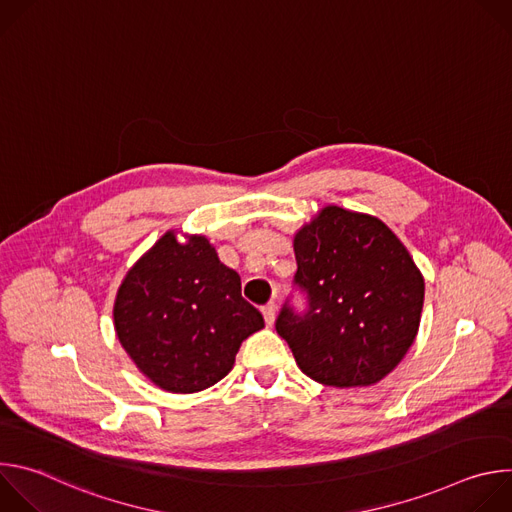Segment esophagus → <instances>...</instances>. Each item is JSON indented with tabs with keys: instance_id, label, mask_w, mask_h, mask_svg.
I'll return each instance as SVG.
<instances>
[{
	"instance_id": "34e87169",
	"label": "esophagus",
	"mask_w": 512,
	"mask_h": 512,
	"mask_svg": "<svg viewBox=\"0 0 512 512\" xmlns=\"http://www.w3.org/2000/svg\"><path fill=\"white\" fill-rule=\"evenodd\" d=\"M261 312H263L265 324H267V326H273V322H275V304H273V302L265 304V306L261 308Z\"/></svg>"
}]
</instances>
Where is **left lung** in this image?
I'll return each mask as SVG.
<instances>
[{
	"instance_id": "obj_1",
	"label": "left lung",
	"mask_w": 512,
	"mask_h": 512,
	"mask_svg": "<svg viewBox=\"0 0 512 512\" xmlns=\"http://www.w3.org/2000/svg\"><path fill=\"white\" fill-rule=\"evenodd\" d=\"M306 310L283 304L275 330L298 367L328 387H367L411 348L425 283L405 245L379 218L326 206L294 237Z\"/></svg>"
}]
</instances>
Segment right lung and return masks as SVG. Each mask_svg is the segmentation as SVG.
<instances>
[{
	"instance_id": "obj_1",
	"label": "right lung",
	"mask_w": 512,
	"mask_h": 512,
	"mask_svg": "<svg viewBox=\"0 0 512 512\" xmlns=\"http://www.w3.org/2000/svg\"><path fill=\"white\" fill-rule=\"evenodd\" d=\"M115 332L135 367L160 389L196 393L229 375L245 338L265 326L241 296V277L206 237L168 231L125 275Z\"/></svg>"
}]
</instances>
